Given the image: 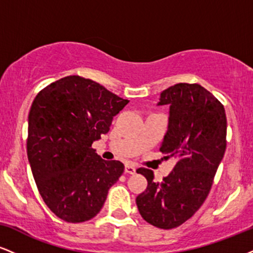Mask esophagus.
<instances>
[{
  "instance_id": "1",
  "label": "esophagus",
  "mask_w": 253,
  "mask_h": 253,
  "mask_svg": "<svg viewBox=\"0 0 253 253\" xmlns=\"http://www.w3.org/2000/svg\"><path fill=\"white\" fill-rule=\"evenodd\" d=\"M125 172L129 173V175H133V173H135V168L130 164H126L125 165Z\"/></svg>"
}]
</instances>
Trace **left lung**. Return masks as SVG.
<instances>
[{
  "mask_svg": "<svg viewBox=\"0 0 253 253\" xmlns=\"http://www.w3.org/2000/svg\"><path fill=\"white\" fill-rule=\"evenodd\" d=\"M157 106H169L159 150L175 159V167L162 182L153 181L149 169L136 170L146 177L147 188L135 202L145 221L170 229L193 216L210 193L225 155L227 120L222 104L200 84L169 86Z\"/></svg>",
  "mask_w": 253,
  "mask_h": 253,
  "instance_id": "8db88e82",
  "label": "left lung"
}]
</instances>
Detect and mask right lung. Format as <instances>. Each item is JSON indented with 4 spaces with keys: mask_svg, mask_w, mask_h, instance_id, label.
<instances>
[{
    "mask_svg": "<svg viewBox=\"0 0 253 253\" xmlns=\"http://www.w3.org/2000/svg\"><path fill=\"white\" fill-rule=\"evenodd\" d=\"M91 80L68 76L34 98L28 114L27 156L38 190L51 211L68 222L97 215L109 188L124 172L91 144L108 133L128 103Z\"/></svg>",
    "mask_w": 253,
    "mask_h": 253,
    "instance_id": "add662e5",
    "label": "right lung"
}]
</instances>
